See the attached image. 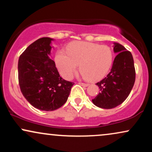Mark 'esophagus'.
I'll use <instances>...</instances> for the list:
<instances>
[{
  "instance_id": "34e87169",
  "label": "esophagus",
  "mask_w": 152,
  "mask_h": 152,
  "mask_svg": "<svg viewBox=\"0 0 152 152\" xmlns=\"http://www.w3.org/2000/svg\"><path fill=\"white\" fill-rule=\"evenodd\" d=\"M79 84L80 85H81V86H88V83H81V82H80L79 83Z\"/></svg>"
}]
</instances>
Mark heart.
Returning <instances> with one entry per match:
<instances>
[{"label": "heart", "instance_id": "b5f03b06", "mask_svg": "<svg viewBox=\"0 0 152 152\" xmlns=\"http://www.w3.org/2000/svg\"><path fill=\"white\" fill-rule=\"evenodd\" d=\"M56 53L55 61L59 72L66 79H71L79 69L83 77L97 81L105 76L113 64L114 53L111 47L87 41H76Z\"/></svg>", "mask_w": 152, "mask_h": 152}]
</instances>
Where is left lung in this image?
<instances>
[{
  "instance_id": "8db88e82",
  "label": "left lung",
  "mask_w": 152,
  "mask_h": 152,
  "mask_svg": "<svg viewBox=\"0 0 152 152\" xmlns=\"http://www.w3.org/2000/svg\"><path fill=\"white\" fill-rule=\"evenodd\" d=\"M113 46L117 55L110 72L96 83L100 93L92 99L94 105L102 109H113L122 104L129 95L135 82L132 54L119 43H114Z\"/></svg>"
}]
</instances>
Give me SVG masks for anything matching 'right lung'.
Returning a JSON list of instances; mask_svg holds the SVG:
<instances>
[{"label": "right lung", "instance_id": "obj_1", "mask_svg": "<svg viewBox=\"0 0 152 152\" xmlns=\"http://www.w3.org/2000/svg\"><path fill=\"white\" fill-rule=\"evenodd\" d=\"M53 38L36 40L18 59V82L25 99L36 109L54 111L67 101L74 84L63 79L50 58Z\"/></svg>", "mask_w": 152, "mask_h": 152}]
</instances>
